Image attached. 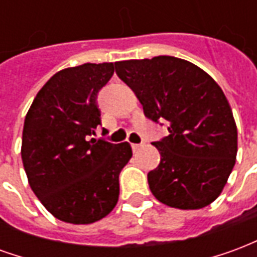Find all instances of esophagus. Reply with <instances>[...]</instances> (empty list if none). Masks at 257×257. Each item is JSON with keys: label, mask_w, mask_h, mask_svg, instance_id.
I'll return each mask as SVG.
<instances>
[{"label": "esophagus", "mask_w": 257, "mask_h": 257, "mask_svg": "<svg viewBox=\"0 0 257 257\" xmlns=\"http://www.w3.org/2000/svg\"><path fill=\"white\" fill-rule=\"evenodd\" d=\"M143 145H145V143H134V145H132V150L138 151L139 149H142V147H143Z\"/></svg>", "instance_id": "1"}]
</instances>
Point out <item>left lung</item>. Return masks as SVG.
<instances>
[{"label": "left lung", "instance_id": "obj_1", "mask_svg": "<svg viewBox=\"0 0 257 257\" xmlns=\"http://www.w3.org/2000/svg\"><path fill=\"white\" fill-rule=\"evenodd\" d=\"M151 121L169 135L154 142L160 165L147 175L153 195L178 209H201L226 186L237 158V125L215 79L183 59L156 56L115 62Z\"/></svg>", "mask_w": 257, "mask_h": 257}]
</instances>
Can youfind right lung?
Masks as SVG:
<instances>
[{"label": "right lung", "mask_w": 257, "mask_h": 257, "mask_svg": "<svg viewBox=\"0 0 257 257\" xmlns=\"http://www.w3.org/2000/svg\"><path fill=\"white\" fill-rule=\"evenodd\" d=\"M112 74L114 63L60 70L26 115L22 161L29 184L48 212L66 223H95L118 202L131 145L89 139L101 125L97 93Z\"/></svg>", "instance_id": "right-lung-1"}]
</instances>
